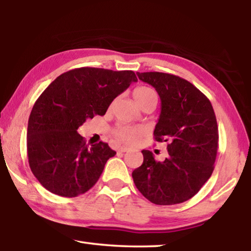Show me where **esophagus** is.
<instances>
[{
	"label": "esophagus",
	"mask_w": 251,
	"mask_h": 251,
	"mask_svg": "<svg viewBox=\"0 0 251 251\" xmlns=\"http://www.w3.org/2000/svg\"><path fill=\"white\" fill-rule=\"evenodd\" d=\"M129 151L128 147H118L117 148V151L118 152H126V151Z\"/></svg>",
	"instance_id": "34e87169"
}]
</instances>
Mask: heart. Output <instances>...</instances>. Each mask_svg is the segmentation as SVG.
<instances>
[{"label":"heart","instance_id":"obj_1","mask_svg":"<svg viewBox=\"0 0 251 251\" xmlns=\"http://www.w3.org/2000/svg\"><path fill=\"white\" fill-rule=\"evenodd\" d=\"M133 96L141 107L147 101L157 99L155 92L146 86H138L134 88ZM113 134L120 142L127 144V145H134L143 136L144 128L141 126L134 125H118L115 127Z\"/></svg>","mask_w":251,"mask_h":251}]
</instances>
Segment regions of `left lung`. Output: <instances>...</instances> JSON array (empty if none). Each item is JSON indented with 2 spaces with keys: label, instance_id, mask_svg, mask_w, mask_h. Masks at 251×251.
<instances>
[{
  "label": "left lung",
  "instance_id": "left-lung-1",
  "mask_svg": "<svg viewBox=\"0 0 251 251\" xmlns=\"http://www.w3.org/2000/svg\"><path fill=\"white\" fill-rule=\"evenodd\" d=\"M160 97V115L155 126L157 142H167L168 157L157 161L142 151V166L131 174L137 189L156 205H175L194 197L209 179L217 156L218 126L210 100L179 76L136 73Z\"/></svg>",
  "mask_w": 251,
  "mask_h": 251
}]
</instances>
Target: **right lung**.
Segmentation results:
<instances>
[{
    "instance_id": "right-lung-1",
    "label": "right lung",
    "mask_w": 251,
    "mask_h": 251,
    "mask_svg": "<svg viewBox=\"0 0 251 251\" xmlns=\"http://www.w3.org/2000/svg\"><path fill=\"white\" fill-rule=\"evenodd\" d=\"M137 77L133 71L80 67L59 75L34 104L27 125L28 164L41 185L62 197L90 190L116 151L88 146L77 133L87 118L105 115Z\"/></svg>"
}]
</instances>
